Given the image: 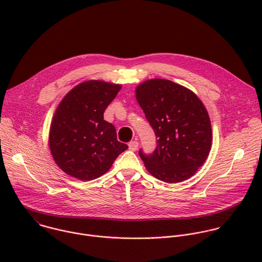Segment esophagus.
Wrapping results in <instances>:
<instances>
[{
	"label": "esophagus",
	"instance_id": "1",
	"mask_svg": "<svg viewBox=\"0 0 262 262\" xmlns=\"http://www.w3.org/2000/svg\"><path fill=\"white\" fill-rule=\"evenodd\" d=\"M138 146H139V143L137 141H132L128 143V148L132 151H136L138 149Z\"/></svg>",
	"mask_w": 262,
	"mask_h": 262
}]
</instances>
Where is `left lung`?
<instances>
[{
  "label": "left lung",
  "instance_id": "left-lung-1",
  "mask_svg": "<svg viewBox=\"0 0 262 262\" xmlns=\"http://www.w3.org/2000/svg\"><path fill=\"white\" fill-rule=\"evenodd\" d=\"M136 97L158 138L151 155L139 151L147 171L168 183L193 176L211 148V124L202 101L190 89L164 79L142 83Z\"/></svg>",
  "mask_w": 262,
  "mask_h": 262
}]
</instances>
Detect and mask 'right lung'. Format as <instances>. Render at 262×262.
<instances>
[{
  "label": "right lung",
  "instance_id": "add662e5",
  "mask_svg": "<svg viewBox=\"0 0 262 262\" xmlns=\"http://www.w3.org/2000/svg\"><path fill=\"white\" fill-rule=\"evenodd\" d=\"M120 89L117 84L87 81L71 89L58 105L49 145L54 161L66 174L93 180L128 148L117 140L115 126L103 120L104 110Z\"/></svg>",
  "mask_w": 262,
  "mask_h": 262
}]
</instances>
